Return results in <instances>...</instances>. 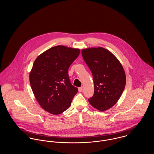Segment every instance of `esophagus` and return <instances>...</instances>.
<instances>
[{
    "mask_svg": "<svg viewBox=\"0 0 154 154\" xmlns=\"http://www.w3.org/2000/svg\"><path fill=\"white\" fill-rule=\"evenodd\" d=\"M78 90H79V91L80 92H82V91H83V90H84V88H83L82 87H79V88H78Z\"/></svg>",
    "mask_w": 154,
    "mask_h": 154,
    "instance_id": "34e87169",
    "label": "esophagus"
}]
</instances>
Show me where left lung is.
<instances>
[{
    "label": "left lung",
    "mask_w": 154,
    "mask_h": 154,
    "mask_svg": "<svg viewBox=\"0 0 154 154\" xmlns=\"http://www.w3.org/2000/svg\"><path fill=\"white\" fill-rule=\"evenodd\" d=\"M82 57L91 71L94 93L90 104L101 111L116 104L126 85V75L119 60L109 50L90 48L82 50Z\"/></svg>",
    "instance_id": "left-lung-1"
}]
</instances>
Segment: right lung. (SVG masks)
<instances>
[{
  "instance_id": "right-lung-1",
  "label": "right lung",
  "mask_w": 154,
  "mask_h": 154,
  "mask_svg": "<svg viewBox=\"0 0 154 154\" xmlns=\"http://www.w3.org/2000/svg\"><path fill=\"white\" fill-rule=\"evenodd\" d=\"M79 53V49L58 45L34 61L29 73L31 87L37 101L47 112L57 115L70 106L78 89L72 85L68 69Z\"/></svg>"
}]
</instances>
